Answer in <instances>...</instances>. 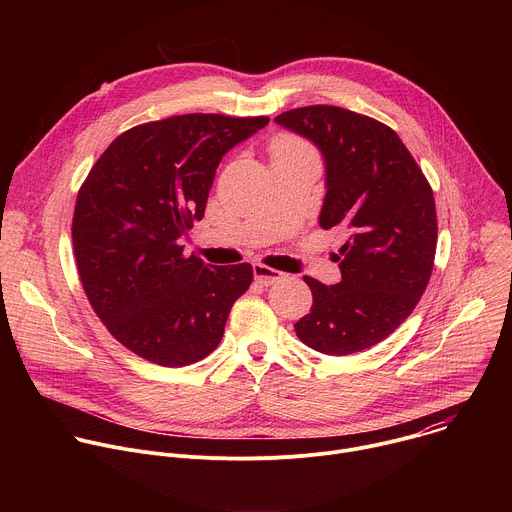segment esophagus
Here are the masks:
<instances>
[{"instance_id": "1", "label": "esophagus", "mask_w": 512, "mask_h": 512, "mask_svg": "<svg viewBox=\"0 0 512 512\" xmlns=\"http://www.w3.org/2000/svg\"><path fill=\"white\" fill-rule=\"evenodd\" d=\"M253 275H255V279H257L261 285H271V283L279 281L285 273H281V271H277V269H271V267H267V265L255 263V265H253Z\"/></svg>"}]
</instances>
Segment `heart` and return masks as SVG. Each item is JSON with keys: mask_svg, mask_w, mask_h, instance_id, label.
Instances as JSON below:
<instances>
[{"mask_svg": "<svg viewBox=\"0 0 512 512\" xmlns=\"http://www.w3.org/2000/svg\"><path fill=\"white\" fill-rule=\"evenodd\" d=\"M273 154H287V152H306L308 148L306 145L296 139V137H289V135H281L273 141Z\"/></svg>", "mask_w": 512, "mask_h": 512, "instance_id": "b5f03b06", "label": "heart"}]
</instances>
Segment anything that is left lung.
<instances>
[{
    "instance_id": "1",
    "label": "left lung",
    "mask_w": 512,
    "mask_h": 512,
    "mask_svg": "<svg viewBox=\"0 0 512 512\" xmlns=\"http://www.w3.org/2000/svg\"><path fill=\"white\" fill-rule=\"evenodd\" d=\"M275 123L310 139L326 166L320 227L344 233L340 283L304 277L314 304L294 324L310 348L344 356L393 334L427 287L437 216L429 182L399 135L332 105L291 109Z\"/></svg>"
}]
</instances>
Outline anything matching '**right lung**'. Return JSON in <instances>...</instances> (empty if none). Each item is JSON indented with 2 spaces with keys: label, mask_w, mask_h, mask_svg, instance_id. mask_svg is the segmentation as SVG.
<instances>
[{
  "label": "right lung",
  "mask_w": 512,
  "mask_h": 512,
  "mask_svg": "<svg viewBox=\"0 0 512 512\" xmlns=\"http://www.w3.org/2000/svg\"><path fill=\"white\" fill-rule=\"evenodd\" d=\"M267 123L190 113L137 125L109 145L81 186L72 247L85 294L137 356L186 367L221 342L253 267L186 257L182 237L204 216L223 156Z\"/></svg>",
  "instance_id": "1"
}]
</instances>
